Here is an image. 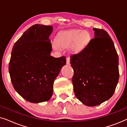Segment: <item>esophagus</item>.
Here are the masks:
<instances>
[{"label":"esophagus","instance_id":"esophagus-1","mask_svg":"<svg viewBox=\"0 0 127 127\" xmlns=\"http://www.w3.org/2000/svg\"><path fill=\"white\" fill-rule=\"evenodd\" d=\"M66 64L67 65H70V58L69 57L66 58Z\"/></svg>","mask_w":127,"mask_h":127}]
</instances>
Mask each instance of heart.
Masks as SVG:
<instances>
[{
	"mask_svg": "<svg viewBox=\"0 0 127 127\" xmlns=\"http://www.w3.org/2000/svg\"><path fill=\"white\" fill-rule=\"evenodd\" d=\"M91 40L90 33L80 29H72L63 32L59 34L56 41L53 43L54 47L68 48L73 53H80L88 46Z\"/></svg>",
	"mask_w": 127,
	"mask_h": 127,
	"instance_id": "heart-1",
	"label": "heart"
}]
</instances>
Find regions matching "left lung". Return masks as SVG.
<instances>
[{
    "label": "left lung",
    "mask_w": 127,
    "mask_h": 127,
    "mask_svg": "<svg viewBox=\"0 0 127 127\" xmlns=\"http://www.w3.org/2000/svg\"><path fill=\"white\" fill-rule=\"evenodd\" d=\"M95 37L80 53L70 56L74 92L78 99L95 106L110 99L119 79V56L106 31L93 28Z\"/></svg>",
    "instance_id": "obj_1"
}]
</instances>
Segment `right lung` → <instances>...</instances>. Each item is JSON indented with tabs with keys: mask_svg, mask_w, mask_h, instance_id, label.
Returning a JSON list of instances; mask_svg holds the SVG:
<instances>
[{
	"mask_svg": "<svg viewBox=\"0 0 127 127\" xmlns=\"http://www.w3.org/2000/svg\"><path fill=\"white\" fill-rule=\"evenodd\" d=\"M52 26L35 24L28 29L14 43L8 64L10 79L15 91L28 101H47L53 84L66 57L50 55L49 36Z\"/></svg>",
	"mask_w": 127,
	"mask_h": 127,
	"instance_id": "add662e5",
	"label": "right lung"
}]
</instances>
